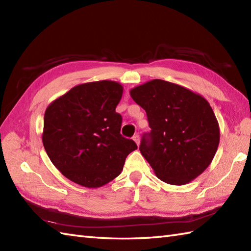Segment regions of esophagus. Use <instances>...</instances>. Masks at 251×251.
<instances>
[{
    "instance_id": "obj_1",
    "label": "esophagus",
    "mask_w": 251,
    "mask_h": 251,
    "mask_svg": "<svg viewBox=\"0 0 251 251\" xmlns=\"http://www.w3.org/2000/svg\"><path fill=\"white\" fill-rule=\"evenodd\" d=\"M132 139H134V141L137 143V146H139V143H140V139H139V136L138 135H136V136H134L132 137Z\"/></svg>"
}]
</instances>
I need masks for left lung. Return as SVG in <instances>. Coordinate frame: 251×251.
I'll use <instances>...</instances> for the list:
<instances>
[{"instance_id":"obj_1","label":"left lung","mask_w":251,"mask_h":251,"mask_svg":"<svg viewBox=\"0 0 251 251\" xmlns=\"http://www.w3.org/2000/svg\"><path fill=\"white\" fill-rule=\"evenodd\" d=\"M146 111L151 131L139 150L164 182L183 185L209 166L220 140L219 124L208 101L180 85L152 79L130 90Z\"/></svg>"}]
</instances>
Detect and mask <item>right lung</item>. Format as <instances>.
<instances>
[{
	"label": "right lung",
	"mask_w": 251,
	"mask_h": 251,
	"mask_svg": "<svg viewBox=\"0 0 251 251\" xmlns=\"http://www.w3.org/2000/svg\"><path fill=\"white\" fill-rule=\"evenodd\" d=\"M123 86L113 81L77 85L47 106L42 140L51 163L73 182L99 188L121 174L137 149L121 135L115 108Z\"/></svg>",
	"instance_id": "1"
}]
</instances>
